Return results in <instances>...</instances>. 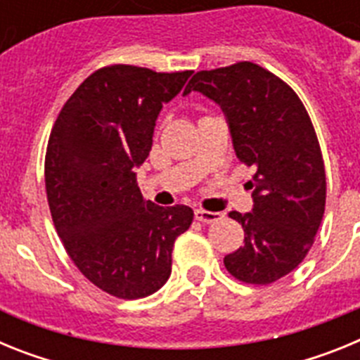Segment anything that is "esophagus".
<instances>
[{"label": "esophagus", "mask_w": 360, "mask_h": 360, "mask_svg": "<svg viewBox=\"0 0 360 360\" xmlns=\"http://www.w3.org/2000/svg\"><path fill=\"white\" fill-rule=\"evenodd\" d=\"M224 212H212V211H203V209H196L195 218L202 224H214V221H219L224 219Z\"/></svg>", "instance_id": "34e87169"}]
</instances>
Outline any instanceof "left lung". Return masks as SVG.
<instances>
[{"label":"left lung","instance_id":"8db88e82","mask_svg":"<svg viewBox=\"0 0 360 360\" xmlns=\"http://www.w3.org/2000/svg\"><path fill=\"white\" fill-rule=\"evenodd\" d=\"M191 91L221 106L236 157L256 167L252 212H229L245 243L224 257L225 269L249 285H270L307 257L323 219L326 174L316 129L290 86L250 61L196 72L184 95Z\"/></svg>","mask_w":360,"mask_h":360}]
</instances>
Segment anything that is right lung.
Instances as JSON below:
<instances>
[{
    "label": "right lung",
    "instance_id": "add662e5",
    "mask_svg": "<svg viewBox=\"0 0 360 360\" xmlns=\"http://www.w3.org/2000/svg\"><path fill=\"white\" fill-rule=\"evenodd\" d=\"M191 73L98 68L66 101L50 133L44 184L56 231L81 274L115 297L157 292L169 279L174 240L193 224L187 205L142 198L135 174L151 151L162 106Z\"/></svg>",
    "mask_w": 360,
    "mask_h": 360
}]
</instances>
